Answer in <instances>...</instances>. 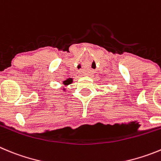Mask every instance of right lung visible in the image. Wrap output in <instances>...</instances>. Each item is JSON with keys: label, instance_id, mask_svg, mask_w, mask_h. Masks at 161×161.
Wrapping results in <instances>:
<instances>
[{"label": "right lung", "instance_id": "1", "mask_svg": "<svg viewBox=\"0 0 161 161\" xmlns=\"http://www.w3.org/2000/svg\"><path fill=\"white\" fill-rule=\"evenodd\" d=\"M72 82H73V79H72V78H69V79L65 80L64 81H63V84H64V85H65V86H66V85H70Z\"/></svg>", "mask_w": 161, "mask_h": 161}]
</instances>
